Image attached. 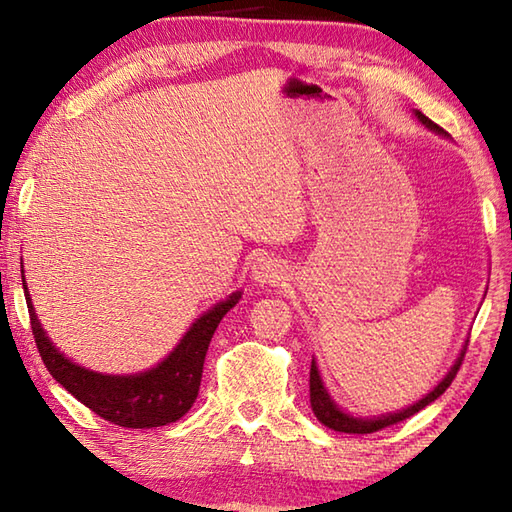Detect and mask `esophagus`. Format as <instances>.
Wrapping results in <instances>:
<instances>
[{
	"instance_id": "1",
	"label": "esophagus",
	"mask_w": 512,
	"mask_h": 512,
	"mask_svg": "<svg viewBox=\"0 0 512 512\" xmlns=\"http://www.w3.org/2000/svg\"><path fill=\"white\" fill-rule=\"evenodd\" d=\"M253 279L259 281V284L275 286L281 279H284V266H281L279 259L270 257V255L257 257V262L253 264Z\"/></svg>"
}]
</instances>
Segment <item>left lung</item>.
Segmentation results:
<instances>
[{
	"label": "left lung",
	"mask_w": 512,
	"mask_h": 512,
	"mask_svg": "<svg viewBox=\"0 0 512 512\" xmlns=\"http://www.w3.org/2000/svg\"><path fill=\"white\" fill-rule=\"evenodd\" d=\"M416 116H418L420 121H422L424 125H427V127L436 129V132H442V129H440L436 123H433L431 118L424 116L422 112H416ZM464 354H466V347L462 350V354L458 356V361H455V365L451 367V372L442 378V383H440L436 389H433L431 394H427L422 400H418L416 405H411V407L402 409V411H398V413H389V416L376 418V420L352 418V416H347V413H343L339 407H336L334 402L330 400L328 391H325V387H323V383H321V376H319V372H317V365H314V361H312V365H310V405H312V411H314V416H317V420H319L321 424H325V427H330V429H334V431H343V433H374V431H380V429H385V427H391V424H398V422H402V420L411 418L413 413H418L420 409L427 407L429 402L440 398V396L444 394V391L449 389V385L453 383L455 374L460 372L462 361H464Z\"/></svg>",
	"instance_id": "obj_1"
}]
</instances>
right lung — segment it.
I'll use <instances>...</instances> for the list:
<instances>
[{
  "label": "right lung",
  "mask_w": 512,
  "mask_h": 512,
  "mask_svg": "<svg viewBox=\"0 0 512 512\" xmlns=\"http://www.w3.org/2000/svg\"><path fill=\"white\" fill-rule=\"evenodd\" d=\"M24 273V270H21ZM24 281V277H21ZM26 290V288H24ZM239 301V292L217 303L213 310L193 323L184 334L180 345L158 367L134 376H105L74 365L61 352H57L46 332L41 330L35 308L26 290V303L30 314V328L43 365L52 378L70 394L92 409L96 416L118 427L151 429L180 420L198 398L204 356L209 350L213 332L224 314Z\"/></svg>",
  "instance_id": "right-lung-1"
}]
</instances>
